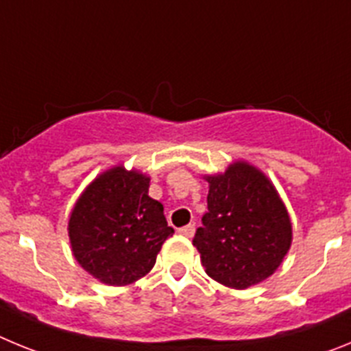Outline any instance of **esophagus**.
Instances as JSON below:
<instances>
[{
    "instance_id": "obj_1",
    "label": "esophagus",
    "mask_w": 351,
    "mask_h": 351,
    "mask_svg": "<svg viewBox=\"0 0 351 351\" xmlns=\"http://www.w3.org/2000/svg\"><path fill=\"white\" fill-rule=\"evenodd\" d=\"M179 235H182V237H193V234H195V225H186V226H181V228H179Z\"/></svg>"
}]
</instances>
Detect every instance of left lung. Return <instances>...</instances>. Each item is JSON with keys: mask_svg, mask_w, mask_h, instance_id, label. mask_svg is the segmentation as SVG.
Here are the masks:
<instances>
[{"mask_svg": "<svg viewBox=\"0 0 351 351\" xmlns=\"http://www.w3.org/2000/svg\"><path fill=\"white\" fill-rule=\"evenodd\" d=\"M204 179L207 213L193 246L207 276L235 290L267 280L291 246L290 216L271 179L241 160Z\"/></svg>", "mask_w": 351, "mask_h": 351, "instance_id": "8db88e82", "label": "left lung"}]
</instances>
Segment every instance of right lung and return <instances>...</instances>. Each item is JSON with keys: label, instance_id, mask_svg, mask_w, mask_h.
Returning a JSON list of instances; mask_svg holds the SVG:
<instances>
[{"label": "right lung", "instance_id": "1", "mask_svg": "<svg viewBox=\"0 0 351 351\" xmlns=\"http://www.w3.org/2000/svg\"><path fill=\"white\" fill-rule=\"evenodd\" d=\"M149 182L141 170L116 165L96 176L71 209V253L101 283L125 287L144 278L173 234Z\"/></svg>", "mask_w": 351, "mask_h": 351}]
</instances>
